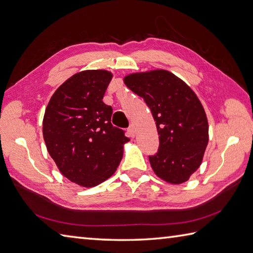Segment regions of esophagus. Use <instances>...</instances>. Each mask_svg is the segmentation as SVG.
I'll return each mask as SVG.
<instances>
[{
  "label": "esophagus",
  "instance_id": "1",
  "mask_svg": "<svg viewBox=\"0 0 253 253\" xmlns=\"http://www.w3.org/2000/svg\"><path fill=\"white\" fill-rule=\"evenodd\" d=\"M127 132H128V135L131 137H134L135 136V127L133 125H131L130 126L127 127Z\"/></svg>",
  "mask_w": 253,
  "mask_h": 253
}]
</instances>
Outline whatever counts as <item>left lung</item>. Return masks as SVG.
I'll return each instance as SVG.
<instances>
[{"instance_id": "1", "label": "left lung", "mask_w": 253, "mask_h": 253, "mask_svg": "<svg viewBox=\"0 0 253 253\" xmlns=\"http://www.w3.org/2000/svg\"><path fill=\"white\" fill-rule=\"evenodd\" d=\"M125 84L144 99L156 123L159 151L149 156L154 173L170 184L188 180L208 144L207 117L196 93L163 69L127 75Z\"/></svg>"}]
</instances>
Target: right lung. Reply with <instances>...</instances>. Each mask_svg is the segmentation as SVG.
Returning <instances> with one entry per match:
<instances>
[{
  "label": "right lung",
  "instance_id": "add662e5",
  "mask_svg": "<svg viewBox=\"0 0 253 253\" xmlns=\"http://www.w3.org/2000/svg\"><path fill=\"white\" fill-rule=\"evenodd\" d=\"M111 79L107 70L80 71L56 90L45 110L47 151L60 173L84 187L110 177L130 141L112 126V108L102 101Z\"/></svg>",
  "mask_w": 253,
  "mask_h": 253
}]
</instances>
